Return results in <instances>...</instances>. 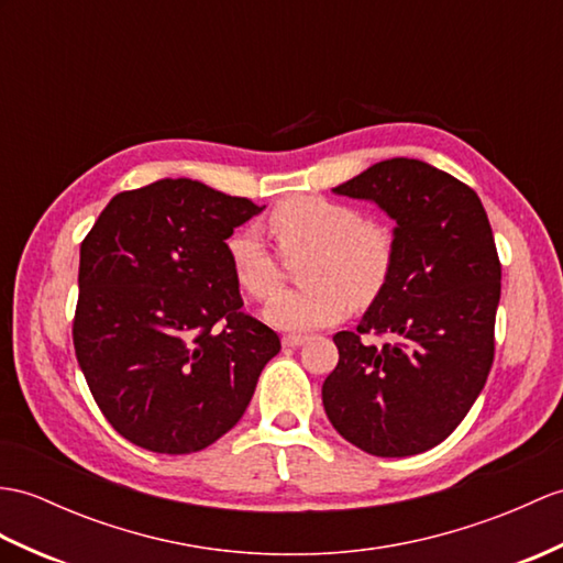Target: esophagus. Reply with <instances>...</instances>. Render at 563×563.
<instances>
[{"label": "esophagus", "instance_id": "esophagus-1", "mask_svg": "<svg viewBox=\"0 0 563 563\" xmlns=\"http://www.w3.org/2000/svg\"><path fill=\"white\" fill-rule=\"evenodd\" d=\"M307 343V335H297V333H287L283 335V347H299Z\"/></svg>", "mask_w": 563, "mask_h": 563}]
</instances>
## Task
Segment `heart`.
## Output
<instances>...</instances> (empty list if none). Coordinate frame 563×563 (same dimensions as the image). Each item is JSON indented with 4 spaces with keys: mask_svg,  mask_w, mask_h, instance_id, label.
Segmentation results:
<instances>
[{
    "mask_svg": "<svg viewBox=\"0 0 563 563\" xmlns=\"http://www.w3.org/2000/svg\"><path fill=\"white\" fill-rule=\"evenodd\" d=\"M266 230L283 256L307 258L299 290L271 299L264 317L283 331H313L341 321L350 302L367 307L384 292L396 261V240L382 222L364 220L355 206L292 196L266 218ZM234 278L256 299L276 295L280 266L256 230H240L228 242Z\"/></svg>",
    "mask_w": 563,
    "mask_h": 563,
    "instance_id": "1",
    "label": "heart"
}]
</instances>
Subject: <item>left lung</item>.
Segmentation results:
<instances>
[{"instance_id": "1", "label": "left lung", "mask_w": 563, "mask_h": 563, "mask_svg": "<svg viewBox=\"0 0 563 563\" xmlns=\"http://www.w3.org/2000/svg\"><path fill=\"white\" fill-rule=\"evenodd\" d=\"M333 191L396 220V261L357 331L333 335L338 364L321 388L323 410L352 446L405 459L446 439L485 388L499 254L479 196L422 161H382ZM367 332L395 341L364 344Z\"/></svg>"}]
</instances>
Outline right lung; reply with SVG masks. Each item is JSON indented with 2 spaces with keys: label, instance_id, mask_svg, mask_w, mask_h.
<instances>
[{
  "label": "right lung",
  "instance_id": "1",
  "mask_svg": "<svg viewBox=\"0 0 563 563\" xmlns=\"http://www.w3.org/2000/svg\"><path fill=\"white\" fill-rule=\"evenodd\" d=\"M264 208L194 179L117 194L81 242L74 350L100 412L181 455L240 422L280 338L242 311L225 240Z\"/></svg>",
  "mask_w": 563,
  "mask_h": 563
}]
</instances>
